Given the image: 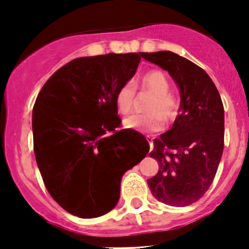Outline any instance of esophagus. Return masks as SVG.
<instances>
[{
    "label": "esophagus",
    "instance_id": "34e87169",
    "mask_svg": "<svg viewBox=\"0 0 249 249\" xmlns=\"http://www.w3.org/2000/svg\"><path fill=\"white\" fill-rule=\"evenodd\" d=\"M147 141H148V143H149V150H152L153 149V138L148 135Z\"/></svg>",
    "mask_w": 249,
    "mask_h": 249
}]
</instances>
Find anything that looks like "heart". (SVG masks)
<instances>
[{
    "label": "heart",
    "mask_w": 249,
    "mask_h": 249,
    "mask_svg": "<svg viewBox=\"0 0 249 249\" xmlns=\"http://www.w3.org/2000/svg\"><path fill=\"white\" fill-rule=\"evenodd\" d=\"M138 87L141 92L150 95L145 110L148 114L131 115L123 121L125 129L137 131H157L162 128V117L166 123L176 118L178 102L170 93V83L163 73L158 71L145 73L139 81ZM135 104V89L133 83L126 82L119 87L115 93V106L120 114L131 111Z\"/></svg>",
    "instance_id": "b5f03b06"
}]
</instances>
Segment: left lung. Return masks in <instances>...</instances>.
Here are the masks:
<instances>
[{"mask_svg":"<svg viewBox=\"0 0 249 249\" xmlns=\"http://www.w3.org/2000/svg\"><path fill=\"white\" fill-rule=\"evenodd\" d=\"M167 71L179 91L178 115L172 128L154 139L149 157L158 172L148 179L150 192L170 206H187L212 185L224 148V107L205 71L178 54L141 53Z\"/></svg>","mask_w":249,"mask_h":249,"instance_id":"obj_1","label":"left lung"}]
</instances>
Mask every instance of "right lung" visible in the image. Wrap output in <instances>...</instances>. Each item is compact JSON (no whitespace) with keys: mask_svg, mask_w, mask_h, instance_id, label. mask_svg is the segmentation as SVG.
<instances>
[{"mask_svg":"<svg viewBox=\"0 0 249 249\" xmlns=\"http://www.w3.org/2000/svg\"><path fill=\"white\" fill-rule=\"evenodd\" d=\"M141 53L71 60L48 79L33 108L34 153L48 192L66 212L97 218L116 206L121 177L149 152L147 139L120 125L115 93Z\"/></svg>","mask_w":249,"mask_h":249,"instance_id":"1","label":"right lung"}]
</instances>
